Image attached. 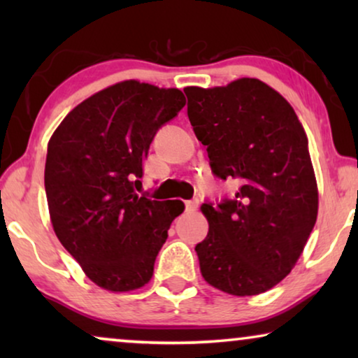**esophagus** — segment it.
Returning <instances> with one entry per match:
<instances>
[{
  "label": "esophagus",
  "mask_w": 358,
  "mask_h": 358,
  "mask_svg": "<svg viewBox=\"0 0 358 358\" xmlns=\"http://www.w3.org/2000/svg\"><path fill=\"white\" fill-rule=\"evenodd\" d=\"M197 207H199V200H197V199L187 200V202H185V212L194 213L195 210H197Z\"/></svg>",
  "instance_id": "34e87169"
}]
</instances>
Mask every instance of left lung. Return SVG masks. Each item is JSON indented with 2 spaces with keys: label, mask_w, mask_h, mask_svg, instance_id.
<instances>
[{
  "label": "left lung",
  "mask_w": 358,
  "mask_h": 358,
  "mask_svg": "<svg viewBox=\"0 0 358 358\" xmlns=\"http://www.w3.org/2000/svg\"><path fill=\"white\" fill-rule=\"evenodd\" d=\"M195 136L234 200L203 203L208 234L195 246L205 282L234 296L271 290L300 259L317 217L308 136L282 94L256 78L184 90Z\"/></svg>",
  "instance_id": "obj_1"
}]
</instances>
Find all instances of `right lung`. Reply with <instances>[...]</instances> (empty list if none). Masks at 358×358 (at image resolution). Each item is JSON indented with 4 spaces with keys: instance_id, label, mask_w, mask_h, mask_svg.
<instances>
[{
    "instance_id": "obj_1",
    "label": "right lung",
    "mask_w": 358,
    "mask_h": 358,
    "mask_svg": "<svg viewBox=\"0 0 358 358\" xmlns=\"http://www.w3.org/2000/svg\"><path fill=\"white\" fill-rule=\"evenodd\" d=\"M184 106L176 87L120 81L78 104L48 140L53 231L104 290L146 285L171 223L184 212L180 200L158 202L135 192L156 131Z\"/></svg>"
}]
</instances>
